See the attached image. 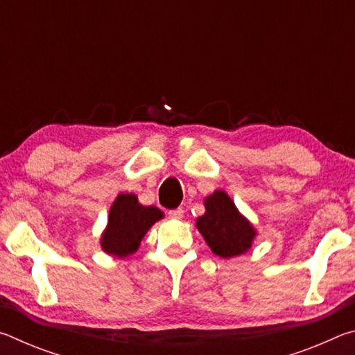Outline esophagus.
Masks as SVG:
<instances>
[{
    "label": "esophagus",
    "mask_w": 355,
    "mask_h": 355,
    "mask_svg": "<svg viewBox=\"0 0 355 355\" xmlns=\"http://www.w3.org/2000/svg\"><path fill=\"white\" fill-rule=\"evenodd\" d=\"M167 214H169V218H171V219H182V218H183V214H184V211H183L182 208H177V209H171V211L167 213Z\"/></svg>",
    "instance_id": "34e87169"
}]
</instances>
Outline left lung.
Wrapping results in <instances>:
<instances>
[{
  "label": "left lung",
  "mask_w": 355,
  "mask_h": 355,
  "mask_svg": "<svg viewBox=\"0 0 355 355\" xmlns=\"http://www.w3.org/2000/svg\"><path fill=\"white\" fill-rule=\"evenodd\" d=\"M205 214L197 218L196 227L213 254L222 258L243 255L257 236L252 222L239 213L225 191L216 189L203 200Z\"/></svg>",
  "instance_id": "1"
}]
</instances>
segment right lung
I'll use <instances>...</instances> for the list:
<instances>
[{"instance_id":"1","label":"right lung","mask_w":355,"mask_h":355,"mask_svg":"<svg viewBox=\"0 0 355 355\" xmlns=\"http://www.w3.org/2000/svg\"><path fill=\"white\" fill-rule=\"evenodd\" d=\"M164 213L153 205L144 207L136 194L120 192L107 214L106 228L101 233V250L116 258H127L139 249L142 238Z\"/></svg>"}]
</instances>
